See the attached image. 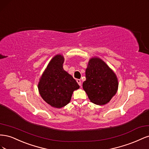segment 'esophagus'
<instances>
[{"label": "esophagus", "instance_id": "obj_1", "mask_svg": "<svg viewBox=\"0 0 149 149\" xmlns=\"http://www.w3.org/2000/svg\"><path fill=\"white\" fill-rule=\"evenodd\" d=\"M76 81H77V83H78V84H79V86L81 85V79H76Z\"/></svg>", "mask_w": 149, "mask_h": 149}]
</instances>
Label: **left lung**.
I'll return each mask as SVG.
<instances>
[{
  "label": "left lung",
  "instance_id": "left-lung-1",
  "mask_svg": "<svg viewBox=\"0 0 149 149\" xmlns=\"http://www.w3.org/2000/svg\"><path fill=\"white\" fill-rule=\"evenodd\" d=\"M83 88L92 102L103 105L109 102L118 91L115 73L100 58H91L86 70Z\"/></svg>",
  "mask_w": 149,
  "mask_h": 149
}]
</instances>
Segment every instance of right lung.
<instances>
[{
	"instance_id": "right-lung-1",
	"label": "right lung",
	"mask_w": 149,
	"mask_h": 149,
	"mask_svg": "<svg viewBox=\"0 0 149 149\" xmlns=\"http://www.w3.org/2000/svg\"><path fill=\"white\" fill-rule=\"evenodd\" d=\"M64 58L61 55L54 57L43 73L38 84V90L43 100L56 108L68 104L72 94L79 86L63 68Z\"/></svg>"
}]
</instances>
